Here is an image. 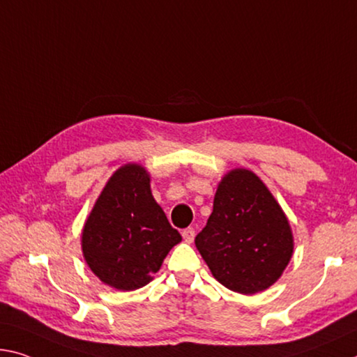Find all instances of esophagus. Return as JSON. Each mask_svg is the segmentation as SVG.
<instances>
[{
  "mask_svg": "<svg viewBox=\"0 0 357 357\" xmlns=\"http://www.w3.org/2000/svg\"><path fill=\"white\" fill-rule=\"evenodd\" d=\"M183 238H184V241L185 243H190L194 241V238H195V230L194 229H185L184 231H183Z\"/></svg>",
  "mask_w": 357,
  "mask_h": 357,
  "instance_id": "34e87169",
  "label": "esophagus"
}]
</instances>
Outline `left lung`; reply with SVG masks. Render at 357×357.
<instances>
[{
    "label": "left lung",
    "instance_id": "left-lung-1",
    "mask_svg": "<svg viewBox=\"0 0 357 357\" xmlns=\"http://www.w3.org/2000/svg\"><path fill=\"white\" fill-rule=\"evenodd\" d=\"M195 246L220 284L252 296L281 278L294 254V235L264 181L251 169L234 168L219 181Z\"/></svg>",
    "mask_w": 357,
    "mask_h": 357
}]
</instances>
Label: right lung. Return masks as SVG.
I'll return each mask as SVG.
<instances>
[{"mask_svg":"<svg viewBox=\"0 0 357 357\" xmlns=\"http://www.w3.org/2000/svg\"><path fill=\"white\" fill-rule=\"evenodd\" d=\"M183 240L151 192V174L139 163L117 168L82 227L81 248L89 268L117 291L148 284L163 259Z\"/></svg>","mask_w":357,"mask_h":357,"instance_id":"1","label":"right lung"}]
</instances>
